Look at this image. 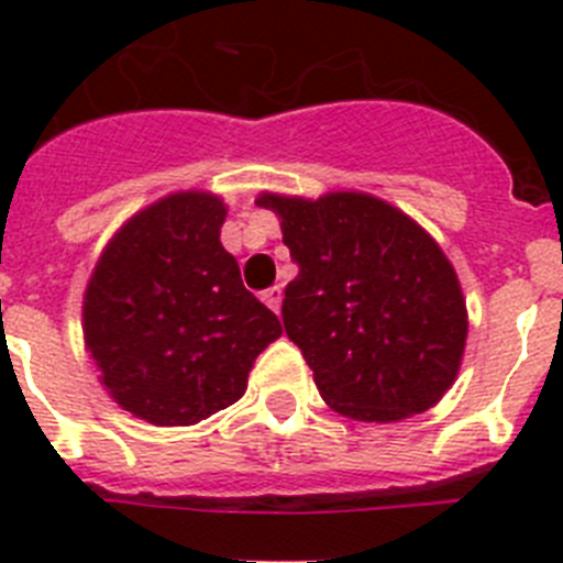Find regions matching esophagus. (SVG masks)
Wrapping results in <instances>:
<instances>
[{
	"mask_svg": "<svg viewBox=\"0 0 563 563\" xmlns=\"http://www.w3.org/2000/svg\"><path fill=\"white\" fill-rule=\"evenodd\" d=\"M262 301H265V305L278 316V310H282V287L276 285V287H271V290L262 292Z\"/></svg>",
	"mask_w": 563,
	"mask_h": 563,
	"instance_id": "obj_1",
	"label": "esophagus"
}]
</instances>
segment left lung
<instances>
[{
	"label": "left lung",
	"instance_id": "8db88e82",
	"mask_svg": "<svg viewBox=\"0 0 563 563\" xmlns=\"http://www.w3.org/2000/svg\"><path fill=\"white\" fill-rule=\"evenodd\" d=\"M256 206L278 213L298 265L282 321L327 406L397 422L440 402L460 372L467 312L434 239L369 194H262Z\"/></svg>",
	"mask_w": 563,
	"mask_h": 563
}]
</instances>
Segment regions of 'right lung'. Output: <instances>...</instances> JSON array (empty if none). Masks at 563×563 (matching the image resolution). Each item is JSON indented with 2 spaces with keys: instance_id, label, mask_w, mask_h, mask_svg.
Listing matches in <instances>:
<instances>
[{
  "instance_id": "add662e5",
  "label": "right lung",
  "mask_w": 563,
  "mask_h": 563,
  "mask_svg": "<svg viewBox=\"0 0 563 563\" xmlns=\"http://www.w3.org/2000/svg\"><path fill=\"white\" fill-rule=\"evenodd\" d=\"M225 206L180 191L134 213L84 292V341L121 409L152 426H194L245 395L278 318L242 285L222 247Z\"/></svg>"
}]
</instances>
